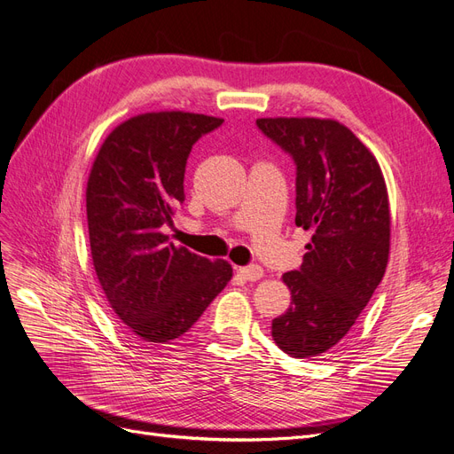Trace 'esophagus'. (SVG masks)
Instances as JSON below:
<instances>
[{
    "instance_id": "1",
    "label": "esophagus",
    "mask_w": 454,
    "mask_h": 454,
    "mask_svg": "<svg viewBox=\"0 0 454 454\" xmlns=\"http://www.w3.org/2000/svg\"><path fill=\"white\" fill-rule=\"evenodd\" d=\"M238 273L245 278V280H260L263 277V267L262 265H245V267H238Z\"/></svg>"
}]
</instances>
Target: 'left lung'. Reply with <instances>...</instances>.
Wrapping results in <instances>:
<instances>
[{
	"label": "left lung",
	"mask_w": 454,
	"mask_h": 454,
	"mask_svg": "<svg viewBox=\"0 0 454 454\" xmlns=\"http://www.w3.org/2000/svg\"><path fill=\"white\" fill-rule=\"evenodd\" d=\"M256 125L294 157L295 224L312 233L299 270L282 275L292 303L271 334L284 354L309 359L346 337L385 275L387 184L372 151L339 121L260 117Z\"/></svg>",
	"instance_id": "obj_1"
}]
</instances>
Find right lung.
Instances as JSON below:
<instances>
[{
	"label": "right lung",
	"mask_w": 454,
	"mask_h": 454,
	"mask_svg": "<svg viewBox=\"0 0 454 454\" xmlns=\"http://www.w3.org/2000/svg\"><path fill=\"white\" fill-rule=\"evenodd\" d=\"M224 120L164 110L129 117L100 145L86 187L95 273L114 314L142 346L187 333L231 278L226 260L209 262L168 243L184 200V166L201 134Z\"/></svg>",
	"instance_id": "1"
}]
</instances>
